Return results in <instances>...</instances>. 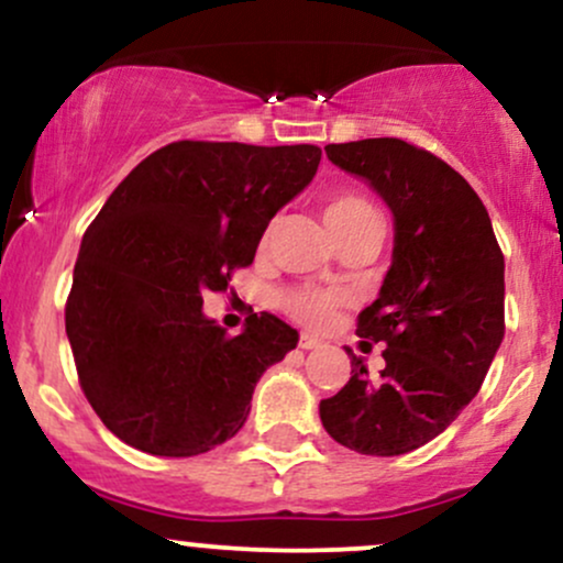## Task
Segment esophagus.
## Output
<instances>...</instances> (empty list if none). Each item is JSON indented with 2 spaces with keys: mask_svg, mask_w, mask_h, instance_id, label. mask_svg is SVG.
<instances>
[{
  "mask_svg": "<svg viewBox=\"0 0 563 563\" xmlns=\"http://www.w3.org/2000/svg\"><path fill=\"white\" fill-rule=\"evenodd\" d=\"M299 346L301 349H318L320 339H314V335H309V333H301L299 335Z\"/></svg>",
  "mask_w": 563,
  "mask_h": 563,
  "instance_id": "esophagus-1",
  "label": "esophagus"
}]
</instances>
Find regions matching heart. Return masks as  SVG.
Masks as SVG:
<instances>
[{
	"mask_svg": "<svg viewBox=\"0 0 563 563\" xmlns=\"http://www.w3.org/2000/svg\"><path fill=\"white\" fill-rule=\"evenodd\" d=\"M367 217H378L376 209L367 203L365 198L352 196V192H333L322 200V219L331 228V232L339 241L341 235H346L349 230L357 228L360 222ZM275 224L269 222L267 228L262 230L260 238V249H267L269 241H273ZM277 303H280L283 312L288 318H294L296 322L307 328H325L331 325L339 314V309L346 303V294L335 288H312V286H296V288H286L280 296H277Z\"/></svg>",
	"mask_w": 563,
	"mask_h": 563,
	"instance_id": "obj_1",
	"label": "heart"
}]
</instances>
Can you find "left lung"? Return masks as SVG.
Here are the masks:
<instances>
[{
	"mask_svg": "<svg viewBox=\"0 0 563 563\" xmlns=\"http://www.w3.org/2000/svg\"><path fill=\"white\" fill-rule=\"evenodd\" d=\"M394 211V264L357 318L363 349L386 344L371 376L320 402L335 442L363 455H405L442 434L482 389L506 333V260L474 187L434 153L397 137L325 145Z\"/></svg>",
	"mask_w": 563,
	"mask_h": 563,
	"instance_id": "obj_1",
	"label": "left lung"
}]
</instances>
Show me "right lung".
Returning <instances> with one entry per match:
<instances>
[{"mask_svg": "<svg viewBox=\"0 0 563 563\" xmlns=\"http://www.w3.org/2000/svg\"><path fill=\"white\" fill-rule=\"evenodd\" d=\"M318 164L314 145L172 142L84 232L66 333L84 397L129 448L190 457L243 429L256 380L299 333L262 312L230 335L200 307L251 267L262 230Z\"/></svg>", "mask_w": 563, "mask_h": 563, "instance_id": "1", "label": "right lung"}]
</instances>
